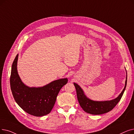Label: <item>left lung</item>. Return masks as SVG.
Returning <instances> with one entry per match:
<instances>
[{
  "label": "left lung",
  "instance_id": "obj_1",
  "mask_svg": "<svg viewBox=\"0 0 134 134\" xmlns=\"http://www.w3.org/2000/svg\"><path fill=\"white\" fill-rule=\"evenodd\" d=\"M126 83L127 74L125 87L120 95L115 99L106 101H95L89 99L84 95L83 90L77 84L74 83V85L76 89L77 98L81 107L86 113L94 115H98L110 111L117 105L124 94L126 86Z\"/></svg>",
  "mask_w": 134,
  "mask_h": 134
}]
</instances>
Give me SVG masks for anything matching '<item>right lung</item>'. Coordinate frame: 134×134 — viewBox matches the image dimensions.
<instances>
[{
  "instance_id": "add662e5",
  "label": "right lung",
  "mask_w": 134,
  "mask_h": 134,
  "mask_svg": "<svg viewBox=\"0 0 134 134\" xmlns=\"http://www.w3.org/2000/svg\"><path fill=\"white\" fill-rule=\"evenodd\" d=\"M19 55L13 63L10 75V86L14 99L26 112L36 117L49 114L54 107L57 96L68 82L67 78L56 80L43 87L30 88L21 81L17 70Z\"/></svg>"
}]
</instances>
